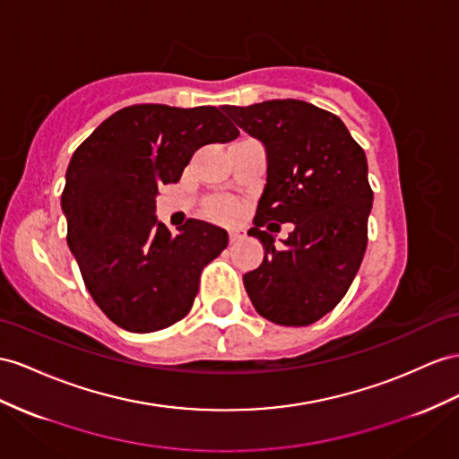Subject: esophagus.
Masks as SVG:
<instances>
[{"instance_id": "34e87169", "label": "esophagus", "mask_w": 459, "mask_h": 459, "mask_svg": "<svg viewBox=\"0 0 459 459\" xmlns=\"http://www.w3.org/2000/svg\"><path fill=\"white\" fill-rule=\"evenodd\" d=\"M229 238H230V244H237V242H240L244 238V234L240 230H237V229H232V230H229Z\"/></svg>"}]
</instances>
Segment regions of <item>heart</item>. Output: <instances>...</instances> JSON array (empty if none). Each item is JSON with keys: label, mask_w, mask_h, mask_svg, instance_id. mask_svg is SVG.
I'll use <instances>...</instances> for the list:
<instances>
[{"label": "heart", "mask_w": 459, "mask_h": 459, "mask_svg": "<svg viewBox=\"0 0 459 459\" xmlns=\"http://www.w3.org/2000/svg\"><path fill=\"white\" fill-rule=\"evenodd\" d=\"M209 213L217 219H232L237 215V205L229 202V199H213L209 204Z\"/></svg>", "instance_id": "b5f03b06"}]
</instances>
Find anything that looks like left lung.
<instances>
[{
  "label": "left lung",
  "instance_id": "obj_1",
  "mask_svg": "<svg viewBox=\"0 0 459 459\" xmlns=\"http://www.w3.org/2000/svg\"><path fill=\"white\" fill-rule=\"evenodd\" d=\"M221 110L262 141L267 159L265 187L248 230L265 255L244 275V289L269 322H318L345 297L367 250V155L335 114L310 102L285 99ZM279 221L296 229L275 247Z\"/></svg>",
  "mask_w": 459,
  "mask_h": 459
}]
</instances>
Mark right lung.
Segmentation results:
<instances>
[{
    "label": "right lung",
    "mask_w": 459,
    "mask_h": 459,
    "mask_svg": "<svg viewBox=\"0 0 459 459\" xmlns=\"http://www.w3.org/2000/svg\"><path fill=\"white\" fill-rule=\"evenodd\" d=\"M238 134L215 107L135 104L74 152L62 194L67 246L92 300L122 330L159 332L190 312L229 234L197 219L170 234L155 215L159 186L178 182L197 149Z\"/></svg>",
    "instance_id": "add662e5"
}]
</instances>
